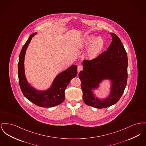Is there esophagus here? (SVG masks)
Masks as SVG:
<instances>
[{"mask_svg":"<svg viewBox=\"0 0 146 146\" xmlns=\"http://www.w3.org/2000/svg\"><path fill=\"white\" fill-rule=\"evenodd\" d=\"M77 70L78 72H80L81 70H83V67L81 66H78Z\"/></svg>","mask_w":146,"mask_h":146,"instance_id":"esophagus-1","label":"esophagus"}]
</instances>
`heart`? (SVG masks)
Instances as JSON below:
<instances>
[{
  "label": "heart",
  "mask_w": 146,
  "mask_h": 146,
  "mask_svg": "<svg viewBox=\"0 0 146 146\" xmlns=\"http://www.w3.org/2000/svg\"><path fill=\"white\" fill-rule=\"evenodd\" d=\"M86 53V58L93 60L96 58L103 50L104 46V40L101 36H96L93 34L84 36L79 43L78 47L80 48L89 47Z\"/></svg>",
  "instance_id": "b5f03b06"
}]
</instances>
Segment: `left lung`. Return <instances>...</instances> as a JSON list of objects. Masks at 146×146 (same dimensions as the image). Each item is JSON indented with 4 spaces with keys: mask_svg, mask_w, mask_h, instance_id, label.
I'll return each instance as SVG.
<instances>
[{
    "mask_svg": "<svg viewBox=\"0 0 146 146\" xmlns=\"http://www.w3.org/2000/svg\"><path fill=\"white\" fill-rule=\"evenodd\" d=\"M110 34L112 41L107 50L93 60H83V70L79 74L84 103L98 109L115 104L120 100L127 84L126 52L118 36L113 33ZM104 80L110 81V92L106 97L100 99L94 92Z\"/></svg>",
    "mask_w": 146,
    "mask_h": 146,
    "instance_id": "1",
    "label": "left lung"
}]
</instances>
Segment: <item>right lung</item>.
I'll return each mask as SVG.
<instances>
[{
	"label": "right lung",
	"instance_id": "obj_1",
	"mask_svg": "<svg viewBox=\"0 0 146 146\" xmlns=\"http://www.w3.org/2000/svg\"><path fill=\"white\" fill-rule=\"evenodd\" d=\"M36 34L37 33H35L29 36L20 52L18 63L19 82L22 93L29 100L40 107L51 108L60 105L64 100V91L71 79L77 76V66L73 64L58 74L49 88L44 90L35 88L26 79L24 61L29 44Z\"/></svg>",
	"mask_w": 146,
	"mask_h": 146
}]
</instances>
